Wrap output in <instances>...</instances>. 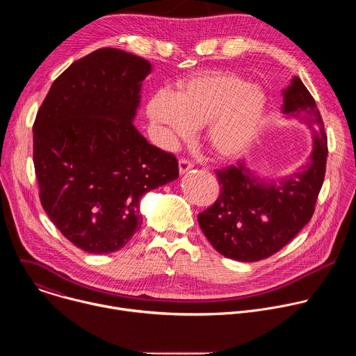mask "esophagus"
Wrapping results in <instances>:
<instances>
[{"label":"esophagus","mask_w":356,"mask_h":356,"mask_svg":"<svg viewBox=\"0 0 356 356\" xmlns=\"http://www.w3.org/2000/svg\"><path fill=\"white\" fill-rule=\"evenodd\" d=\"M191 168H193V163H191L188 159L181 158V159L179 161V170H180V173H186V172H188Z\"/></svg>","instance_id":"1"}]
</instances>
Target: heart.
I'll return each instance as SVG.
<instances>
[{
    "mask_svg": "<svg viewBox=\"0 0 356 356\" xmlns=\"http://www.w3.org/2000/svg\"><path fill=\"white\" fill-rule=\"evenodd\" d=\"M264 110L258 88L218 73L193 79L172 95L159 92L147 104L150 120L166 128L169 142L190 139L193 128L207 125V145L224 159L239 156L255 140Z\"/></svg>",
    "mask_w": 356,
    "mask_h": 356,
    "instance_id": "obj_1",
    "label": "heart"
}]
</instances>
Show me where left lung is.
Here are the masks:
<instances>
[{
    "label": "left lung",
    "mask_w": 356,
    "mask_h": 356,
    "mask_svg": "<svg viewBox=\"0 0 356 356\" xmlns=\"http://www.w3.org/2000/svg\"><path fill=\"white\" fill-rule=\"evenodd\" d=\"M283 111L310 127V162L276 184L253 177L243 162L216 170L220 195L198 214V225L221 255L239 262L272 257L306 225L316 210L327 166V134L310 91L298 77L283 91Z\"/></svg>",
    "instance_id": "8db88e82"
}]
</instances>
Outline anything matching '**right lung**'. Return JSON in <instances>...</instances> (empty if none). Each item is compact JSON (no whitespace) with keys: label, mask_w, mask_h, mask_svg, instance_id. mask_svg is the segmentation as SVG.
Here are the masks:
<instances>
[{"label":"right lung","mask_w":356,"mask_h":356,"mask_svg":"<svg viewBox=\"0 0 356 356\" xmlns=\"http://www.w3.org/2000/svg\"><path fill=\"white\" fill-rule=\"evenodd\" d=\"M150 63L114 47L73 62L33 122L40 204L62 235L88 253H110L140 228V197L179 176V162L132 120Z\"/></svg>","instance_id":"right-lung-1"}]
</instances>
